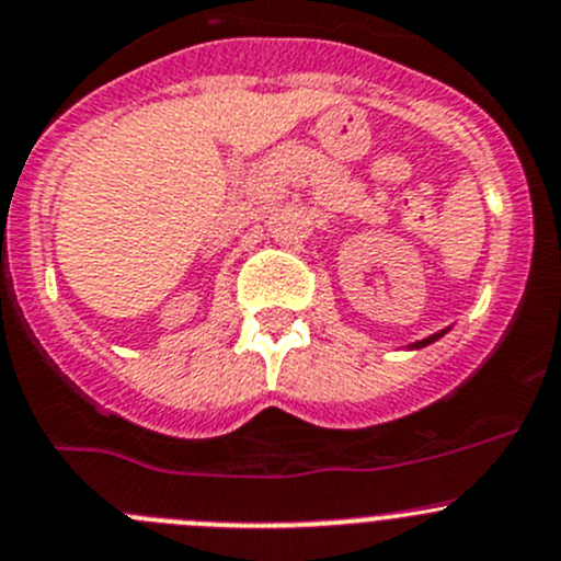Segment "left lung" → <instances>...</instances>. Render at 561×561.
I'll return each instance as SVG.
<instances>
[{
  "instance_id": "obj_1",
  "label": "left lung",
  "mask_w": 561,
  "mask_h": 561,
  "mask_svg": "<svg viewBox=\"0 0 561 561\" xmlns=\"http://www.w3.org/2000/svg\"><path fill=\"white\" fill-rule=\"evenodd\" d=\"M447 334V329L444 331H438V334H433V336H427V340H419V342H413L411 347H425V345H431V342H436V340H442V336Z\"/></svg>"
}]
</instances>
